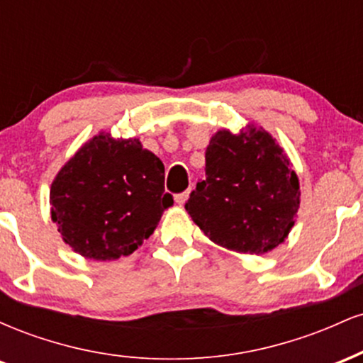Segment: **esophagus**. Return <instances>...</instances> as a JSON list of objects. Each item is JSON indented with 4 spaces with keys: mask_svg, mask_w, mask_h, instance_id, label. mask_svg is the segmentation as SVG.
Instances as JSON below:
<instances>
[{
    "mask_svg": "<svg viewBox=\"0 0 363 363\" xmlns=\"http://www.w3.org/2000/svg\"><path fill=\"white\" fill-rule=\"evenodd\" d=\"M187 196H189V191H184V193L176 194V203H177V205H184Z\"/></svg>",
    "mask_w": 363,
    "mask_h": 363,
    "instance_id": "esophagus-1",
    "label": "esophagus"
}]
</instances>
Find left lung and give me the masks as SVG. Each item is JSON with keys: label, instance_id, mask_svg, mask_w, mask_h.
Returning <instances> with one entry per match:
<instances>
[{"label": "left lung", "instance_id": "obj_1", "mask_svg": "<svg viewBox=\"0 0 363 363\" xmlns=\"http://www.w3.org/2000/svg\"><path fill=\"white\" fill-rule=\"evenodd\" d=\"M205 181L186 201L194 223L215 244L264 254L289 235L298 205V177L264 129L218 131L206 148Z\"/></svg>", "mask_w": 363, "mask_h": 363}]
</instances>
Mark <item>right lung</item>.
I'll return each mask as SVG.
<instances>
[{"label": "right lung", "instance_id": "obj_1", "mask_svg": "<svg viewBox=\"0 0 363 363\" xmlns=\"http://www.w3.org/2000/svg\"><path fill=\"white\" fill-rule=\"evenodd\" d=\"M164 181L162 160L138 140L99 135L54 179L51 216L74 252L97 261L129 256L174 205Z\"/></svg>", "mask_w": 363, "mask_h": 363}]
</instances>
